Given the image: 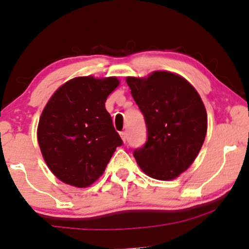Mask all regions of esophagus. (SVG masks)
Instances as JSON below:
<instances>
[{"mask_svg":"<svg viewBox=\"0 0 249 249\" xmlns=\"http://www.w3.org/2000/svg\"><path fill=\"white\" fill-rule=\"evenodd\" d=\"M121 137H122V140H123V142L125 143L126 140H127V133H126V132H121Z\"/></svg>","mask_w":249,"mask_h":249,"instance_id":"34e87169","label":"esophagus"}]
</instances>
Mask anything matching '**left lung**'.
I'll use <instances>...</instances> for the list:
<instances>
[{
	"label": "left lung",
	"mask_w": 249,
	"mask_h": 249,
	"mask_svg": "<svg viewBox=\"0 0 249 249\" xmlns=\"http://www.w3.org/2000/svg\"><path fill=\"white\" fill-rule=\"evenodd\" d=\"M126 83L142 112L147 140L133 152L147 176L172 180L192 164L207 134V112L194 86L179 75L154 71Z\"/></svg>",
	"instance_id": "1"
}]
</instances>
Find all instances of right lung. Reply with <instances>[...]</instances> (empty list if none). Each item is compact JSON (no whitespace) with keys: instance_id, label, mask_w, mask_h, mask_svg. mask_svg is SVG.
<instances>
[{"instance_id":"1","label":"right lung","mask_w":249,"mask_h":249,"mask_svg":"<svg viewBox=\"0 0 249 249\" xmlns=\"http://www.w3.org/2000/svg\"><path fill=\"white\" fill-rule=\"evenodd\" d=\"M116 77H77L58 89L38 125L42 157L55 177L78 188L94 183L123 144L105 108Z\"/></svg>"}]
</instances>
